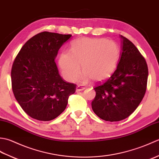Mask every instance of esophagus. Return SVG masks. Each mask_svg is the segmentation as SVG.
Instances as JSON below:
<instances>
[{
    "mask_svg": "<svg viewBox=\"0 0 159 159\" xmlns=\"http://www.w3.org/2000/svg\"><path fill=\"white\" fill-rule=\"evenodd\" d=\"M85 89V87H81V86H77L76 87V92H81V91L84 90Z\"/></svg>",
    "mask_w": 159,
    "mask_h": 159,
    "instance_id": "esophagus-1",
    "label": "esophagus"
}]
</instances>
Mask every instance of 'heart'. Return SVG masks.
<instances>
[{
  "label": "heart",
  "mask_w": 159,
  "mask_h": 159,
  "mask_svg": "<svg viewBox=\"0 0 159 159\" xmlns=\"http://www.w3.org/2000/svg\"><path fill=\"white\" fill-rule=\"evenodd\" d=\"M120 48L116 42L102 38H83L72 42L70 51L61 54L59 63L67 81L76 79L82 69L81 82L91 79L96 82L105 80L116 69Z\"/></svg>",
  "instance_id": "obj_1"
}]
</instances>
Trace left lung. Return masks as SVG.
Returning a JSON list of instances; mask_svg holds the SVG:
<instances>
[{
  "label": "left lung",
  "mask_w": 159,
  "mask_h": 159,
  "mask_svg": "<svg viewBox=\"0 0 159 159\" xmlns=\"http://www.w3.org/2000/svg\"><path fill=\"white\" fill-rule=\"evenodd\" d=\"M121 53L117 69L94 89L93 112L102 120L117 121L133 113L146 93L148 69L144 57L129 39L120 35Z\"/></svg>",
  "instance_id": "left-lung-1"
}]
</instances>
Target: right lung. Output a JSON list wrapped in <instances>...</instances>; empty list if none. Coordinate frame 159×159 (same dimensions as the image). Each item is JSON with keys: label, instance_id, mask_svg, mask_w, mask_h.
<instances>
[{"label": "right lung", "instance_id": "1", "mask_svg": "<svg viewBox=\"0 0 159 159\" xmlns=\"http://www.w3.org/2000/svg\"><path fill=\"white\" fill-rule=\"evenodd\" d=\"M71 35L44 31L29 39L13 61L12 90L25 112L33 119L50 121L66 109L76 85L63 80L55 59Z\"/></svg>", "mask_w": 159, "mask_h": 159}]
</instances>
